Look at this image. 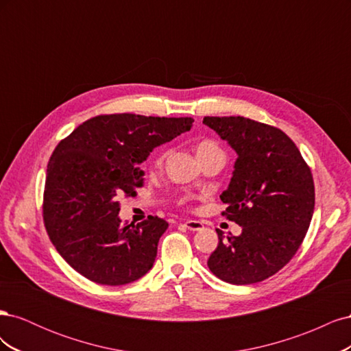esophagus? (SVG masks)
Here are the masks:
<instances>
[{
    "label": "esophagus",
    "mask_w": 351,
    "mask_h": 351,
    "mask_svg": "<svg viewBox=\"0 0 351 351\" xmlns=\"http://www.w3.org/2000/svg\"><path fill=\"white\" fill-rule=\"evenodd\" d=\"M184 227L189 228L190 231H199L204 228V222L196 221V219H187V221H184Z\"/></svg>",
    "instance_id": "1"
}]
</instances>
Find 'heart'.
I'll return each instance as SVG.
<instances>
[{"mask_svg": "<svg viewBox=\"0 0 351 351\" xmlns=\"http://www.w3.org/2000/svg\"><path fill=\"white\" fill-rule=\"evenodd\" d=\"M218 154L221 155L222 151H221V147L214 141L204 139V141L197 142V145H196V155H197V158L200 159V161H204V159H206V158H209L212 155H218ZM222 155H224V154H222ZM165 156H167L165 151L159 152L158 156L155 158V162L156 164H161L164 159H165Z\"/></svg>", "mask_w": 351, "mask_h": 351, "instance_id": "heart-1", "label": "heart"}]
</instances>
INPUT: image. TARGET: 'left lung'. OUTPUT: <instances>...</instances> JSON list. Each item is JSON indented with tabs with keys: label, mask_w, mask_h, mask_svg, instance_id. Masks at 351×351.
<instances>
[{
	"label": "left lung",
	"mask_w": 351,
	"mask_h": 351,
	"mask_svg": "<svg viewBox=\"0 0 351 351\" xmlns=\"http://www.w3.org/2000/svg\"><path fill=\"white\" fill-rule=\"evenodd\" d=\"M237 152L231 182L221 195L227 219L241 226L240 236L218 232L208 259L219 280L244 285L272 277L302 246L315 209L309 165L278 127L244 117H205Z\"/></svg>",
	"instance_id": "left-lung-1"
}]
</instances>
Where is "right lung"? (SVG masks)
Instances as JSON below:
<instances>
[{
    "label": "right lung",
    "instance_id": "1",
    "mask_svg": "<svg viewBox=\"0 0 351 351\" xmlns=\"http://www.w3.org/2000/svg\"><path fill=\"white\" fill-rule=\"evenodd\" d=\"M190 117L101 114L76 127L52 152L42 217L70 267L104 285L139 280L152 268L168 222L147 217L121 224L119 199L145 184L141 164L155 146L192 129Z\"/></svg>",
    "mask_w": 351,
    "mask_h": 351
}]
</instances>
